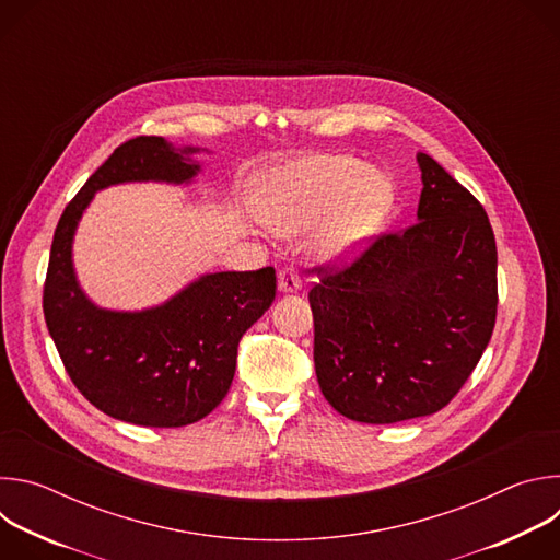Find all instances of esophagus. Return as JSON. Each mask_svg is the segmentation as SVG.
Wrapping results in <instances>:
<instances>
[{
	"label": "esophagus",
	"mask_w": 560,
	"mask_h": 560,
	"mask_svg": "<svg viewBox=\"0 0 560 560\" xmlns=\"http://www.w3.org/2000/svg\"><path fill=\"white\" fill-rule=\"evenodd\" d=\"M301 288V277H299V270L288 266V268H281L279 270V290L290 294V292H296Z\"/></svg>",
	"instance_id": "34e87169"
}]
</instances>
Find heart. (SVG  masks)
I'll return each mask as SVG.
<instances>
[{
    "label": "heart",
    "mask_w": 560,
    "mask_h": 560,
    "mask_svg": "<svg viewBox=\"0 0 560 560\" xmlns=\"http://www.w3.org/2000/svg\"><path fill=\"white\" fill-rule=\"evenodd\" d=\"M394 199L392 182L346 154H310L270 168L257 179L266 223L294 234L316 228L314 244L326 257H350L378 232Z\"/></svg>",
    "instance_id": "heart-1"
}]
</instances>
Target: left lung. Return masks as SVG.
<instances>
[{
  "instance_id": "8db88e82",
  "label": "left lung",
  "mask_w": 560,
  "mask_h": 560,
  "mask_svg": "<svg viewBox=\"0 0 560 560\" xmlns=\"http://www.w3.org/2000/svg\"><path fill=\"white\" fill-rule=\"evenodd\" d=\"M417 223L381 234L346 268H314V370L328 404L359 423L445 408L497 324V242L476 197L417 154Z\"/></svg>"
}]
</instances>
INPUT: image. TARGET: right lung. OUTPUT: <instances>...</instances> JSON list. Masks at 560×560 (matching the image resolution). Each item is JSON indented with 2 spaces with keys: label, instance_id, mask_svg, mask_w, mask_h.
Returning <instances> with one entry per match:
<instances>
[{
  "label": "right lung",
  "instance_id": "right-lung-1",
  "mask_svg": "<svg viewBox=\"0 0 560 560\" xmlns=\"http://www.w3.org/2000/svg\"><path fill=\"white\" fill-rule=\"evenodd\" d=\"M195 152L164 137L115 148L66 206L44 283L46 326L74 387L104 415L145 428L190 425L223 401L238 341L275 301V268L203 275L162 305L117 312L79 288L72 238L97 190L128 182L190 184L201 171Z\"/></svg>",
  "mask_w": 560,
  "mask_h": 560
}]
</instances>
